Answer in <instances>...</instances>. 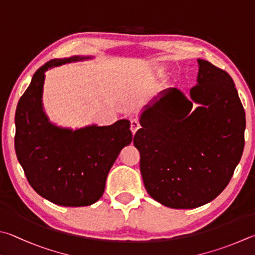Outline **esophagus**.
Masks as SVG:
<instances>
[{"label":"esophagus","mask_w":255,"mask_h":255,"mask_svg":"<svg viewBox=\"0 0 255 255\" xmlns=\"http://www.w3.org/2000/svg\"><path fill=\"white\" fill-rule=\"evenodd\" d=\"M139 127H140L139 122H138L136 118H132L130 120V130L133 135H135V132L138 130V129H139Z\"/></svg>","instance_id":"obj_1"}]
</instances>
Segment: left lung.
I'll return each mask as SVG.
<instances>
[{
	"mask_svg": "<svg viewBox=\"0 0 255 255\" xmlns=\"http://www.w3.org/2000/svg\"><path fill=\"white\" fill-rule=\"evenodd\" d=\"M191 99L168 89L140 116L133 137L148 194L167 207L195 208L232 178L244 149L245 112L228 72L198 59ZM200 107L192 110V104Z\"/></svg>",
	"mask_w": 255,
	"mask_h": 255,
	"instance_id": "obj_1",
	"label": "left lung"
}]
</instances>
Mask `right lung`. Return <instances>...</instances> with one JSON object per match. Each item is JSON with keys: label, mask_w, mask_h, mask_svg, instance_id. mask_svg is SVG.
I'll return each mask as SVG.
<instances>
[{"label": "right lung", "mask_w": 255, "mask_h": 255, "mask_svg": "<svg viewBox=\"0 0 255 255\" xmlns=\"http://www.w3.org/2000/svg\"><path fill=\"white\" fill-rule=\"evenodd\" d=\"M89 57L50 60L32 77L15 112V152L26 179L45 200L61 206H88L103 196L106 179L120 150L132 140L130 123L61 128L43 112L44 72Z\"/></svg>", "instance_id": "obj_1"}]
</instances>
